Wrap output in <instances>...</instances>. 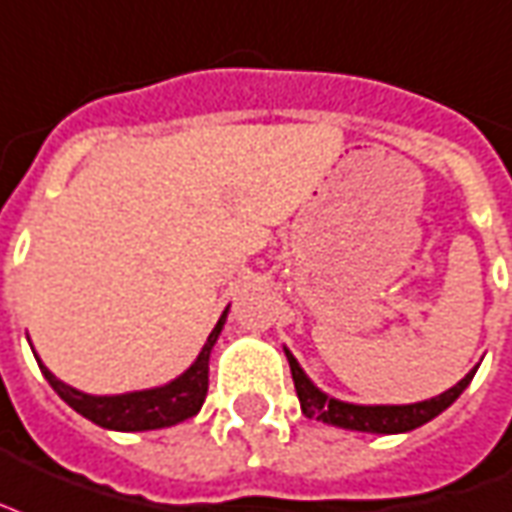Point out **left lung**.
I'll list each match as a JSON object with an SVG mask.
<instances>
[{
	"instance_id": "1",
	"label": "left lung",
	"mask_w": 512,
	"mask_h": 512,
	"mask_svg": "<svg viewBox=\"0 0 512 512\" xmlns=\"http://www.w3.org/2000/svg\"><path fill=\"white\" fill-rule=\"evenodd\" d=\"M287 360H290L292 381H295V392H298L300 411L308 419H317L322 424L338 429H351V432H370V435H397V432H411V429L427 424L435 416L446 411L448 405L456 403V397L462 395L464 389L473 381L475 370L473 368L467 376L446 389L443 395L429 397L421 403L411 405H357V403H343L338 397H330L322 392L311 378L306 376V370L300 368L298 360L292 357L290 349H284Z\"/></svg>"
}]
</instances>
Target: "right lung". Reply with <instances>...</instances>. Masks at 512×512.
Segmentation results:
<instances>
[{
    "instance_id": "1",
    "label": "right lung",
    "mask_w": 512,
    "mask_h": 512,
    "mask_svg": "<svg viewBox=\"0 0 512 512\" xmlns=\"http://www.w3.org/2000/svg\"><path fill=\"white\" fill-rule=\"evenodd\" d=\"M228 319V308L222 311L220 322L206 338L204 349L195 357L190 368L177 376L174 381L163 386H152V389H139V392H126V395H88L74 386L64 384L61 378L50 373L37 354V365L42 376L48 378V384L56 389V395L64 400L69 408L85 416L93 424L104 429H115V432H147V429H163L174 427L179 421L190 419L201 411V405L209 392V357L217 338H220L222 327ZM34 351V349H31Z\"/></svg>"
}]
</instances>
